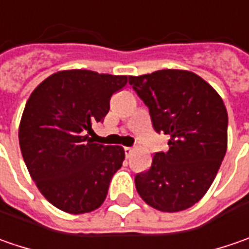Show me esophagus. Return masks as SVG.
Segmentation results:
<instances>
[{
  "instance_id": "obj_1",
  "label": "esophagus",
  "mask_w": 249,
  "mask_h": 249,
  "mask_svg": "<svg viewBox=\"0 0 249 249\" xmlns=\"http://www.w3.org/2000/svg\"><path fill=\"white\" fill-rule=\"evenodd\" d=\"M124 152H125V156L129 157L132 155V152H134V149L132 147H124Z\"/></svg>"
}]
</instances>
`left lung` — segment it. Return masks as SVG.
<instances>
[{
    "label": "left lung",
    "mask_w": 249,
    "mask_h": 249,
    "mask_svg": "<svg viewBox=\"0 0 249 249\" xmlns=\"http://www.w3.org/2000/svg\"><path fill=\"white\" fill-rule=\"evenodd\" d=\"M129 85L147 106L155 131L168 135L167 152H157L150 168L136 174V191L157 211H185L206 194L227 150L222 97L182 70L129 76Z\"/></svg>",
    "instance_id": "1"
}]
</instances>
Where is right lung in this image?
Returning <instances> with one entry per match:
<instances>
[{
	"label": "right lung",
	"instance_id": "1",
	"mask_svg": "<svg viewBox=\"0 0 249 249\" xmlns=\"http://www.w3.org/2000/svg\"><path fill=\"white\" fill-rule=\"evenodd\" d=\"M125 75L60 71L30 94L19 125V145L30 177L51 205L82 214L103 203L125 159L121 146L94 143L86 132L102 123Z\"/></svg>",
	"mask_w": 249,
	"mask_h": 249
}]
</instances>
